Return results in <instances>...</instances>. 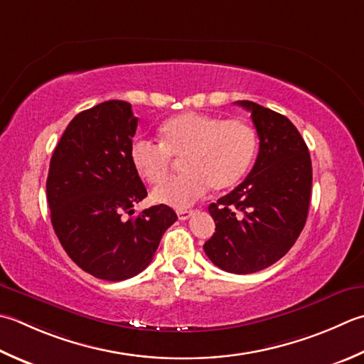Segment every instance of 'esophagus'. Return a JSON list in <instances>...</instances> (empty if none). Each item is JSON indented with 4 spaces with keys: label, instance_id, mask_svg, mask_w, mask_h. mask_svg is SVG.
<instances>
[{
    "label": "esophagus",
    "instance_id": "esophagus-1",
    "mask_svg": "<svg viewBox=\"0 0 364 364\" xmlns=\"http://www.w3.org/2000/svg\"><path fill=\"white\" fill-rule=\"evenodd\" d=\"M178 215V218H180L181 220H186V219H189L192 215H194V211L192 210H180L176 213Z\"/></svg>",
    "mask_w": 364,
    "mask_h": 364
}]
</instances>
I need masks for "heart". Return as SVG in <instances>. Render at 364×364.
<instances>
[{
    "mask_svg": "<svg viewBox=\"0 0 364 364\" xmlns=\"http://www.w3.org/2000/svg\"><path fill=\"white\" fill-rule=\"evenodd\" d=\"M161 144L135 140L131 164L141 180L159 186L166 179L171 158H183L185 173L153 191L156 203L188 208L211 186L227 191L240 183L257 153V134L243 119H224L208 113L186 112L161 126Z\"/></svg>",
    "mask_w": 364,
    "mask_h": 364,
    "instance_id": "b5f03b06",
    "label": "heart"
}]
</instances>
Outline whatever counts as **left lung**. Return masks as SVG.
Wrapping results in <instances>:
<instances>
[{"mask_svg":"<svg viewBox=\"0 0 364 364\" xmlns=\"http://www.w3.org/2000/svg\"><path fill=\"white\" fill-rule=\"evenodd\" d=\"M260 146L246 180L208 206L216 232L203 245L220 269L249 274L284 257L300 237L308 218L312 166L303 137L291 121L251 101Z\"/></svg>","mask_w":364,"mask_h":364,"instance_id":"left-lung-1","label":"left lung"}]
</instances>
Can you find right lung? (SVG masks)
<instances>
[{
    "label": "right lung",
    "instance_id": "1",
    "mask_svg": "<svg viewBox=\"0 0 364 364\" xmlns=\"http://www.w3.org/2000/svg\"><path fill=\"white\" fill-rule=\"evenodd\" d=\"M137 118L126 101H107L78 113L56 145L47 176V202L61 246L83 272L124 281L151 263L176 213L132 206L146 189L131 164Z\"/></svg>",
    "mask_w": 364,
    "mask_h": 364
}]
</instances>
